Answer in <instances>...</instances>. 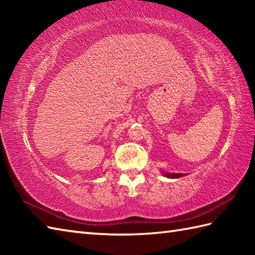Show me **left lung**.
Listing matches in <instances>:
<instances>
[{
  "label": "left lung",
  "instance_id": "obj_1",
  "mask_svg": "<svg viewBox=\"0 0 255 255\" xmlns=\"http://www.w3.org/2000/svg\"><path fill=\"white\" fill-rule=\"evenodd\" d=\"M166 176L167 177H172V178H177V177H181V176H183V174H174V173H173V174H171V173H169V174H166Z\"/></svg>",
  "mask_w": 255,
  "mask_h": 255
}]
</instances>
